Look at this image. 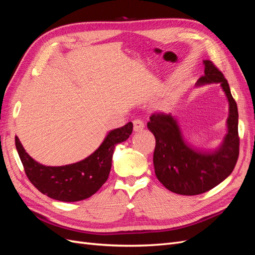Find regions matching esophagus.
<instances>
[{"label":"esophagus","mask_w":255,"mask_h":255,"mask_svg":"<svg viewBox=\"0 0 255 255\" xmlns=\"http://www.w3.org/2000/svg\"><path fill=\"white\" fill-rule=\"evenodd\" d=\"M133 125H134V130L135 132H140V130L143 129L144 128V123L141 119H135L133 120Z\"/></svg>","instance_id":"esophagus-1"}]
</instances>
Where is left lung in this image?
I'll list each match as a JSON object with an SVG mask.
<instances>
[{"instance_id": "8db88e82", "label": "left lung", "mask_w": 255, "mask_h": 255, "mask_svg": "<svg viewBox=\"0 0 255 255\" xmlns=\"http://www.w3.org/2000/svg\"><path fill=\"white\" fill-rule=\"evenodd\" d=\"M203 63L204 75L197 85L220 83L230 104L228 134L220 148L214 153L190 148L171 115L154 113L146 125L155 137L153 164L158 181L167 189L184 196L200 195L217 186L232 173L239 155L237 104L223 73L213 61Z\"/></svg>"}]
</instances>
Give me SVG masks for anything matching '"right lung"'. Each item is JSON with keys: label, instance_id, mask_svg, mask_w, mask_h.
Returning <instances> with one entry per match:
<instances>
[{"label": "right lung", "instance_id": "1", "mask_svg": "<svg viewBox=\"0 0 255 255\" xmlns=\"http://www.w3.org/2000/svg\"><path fill=\"white\" fill-rule=\"evenodd\" d=\"M133 132V123L109 133L102 144L90 156L79 163L50 167L34 160L25 152L16 136V148L28 180L43 195L64 202L87 199L102 187L109 179L112 159L117 143L126 141Z\"/></svg>", "mask_w": 255, "mask_h": 255}]
</instances>
